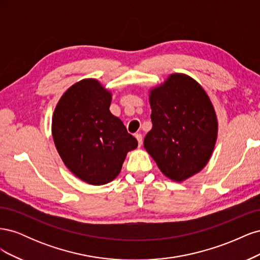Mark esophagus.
Masks as SVG:
<instances>
[{"instance_id":"34e87169","label":"esophagus","mask_w":260,"mask_h":260,"mask_svg":"<svg viewBox=\"0 0 260 260\" xmlns=\"http://www.w3.org/2000/svg\"><path fill=\"white\" fill-rule=\"evenodd\" d=\"M136 138H137V140H138V143H139V145H140V146L142 145V143H143V138H142V135H141V133H137V135H136Z\"/></svg>"}]
</instances>
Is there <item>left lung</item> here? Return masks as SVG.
Listing matches in <instances>:
<instances>
[{
    "label": "left lung",
    "mask_w": 260,
    "mask_h": 260,
    "mask_svg": "<svg viewBox=\"0 0 260 260\" xmlns=\"http://www.w3.org/2000/svg\"><path fill=\"white\" fill-rule=\"evenodd\" d=\"M153 128L144 147L162 174L181 182L206 166L218 135L207 93L190 76L172 74L149 91Z\"/></svg>",
    "instance_id": "left-lung-1"
}]
</instances>
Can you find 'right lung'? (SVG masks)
Segmentation results:
<instances>
[{
	"mask_svg": "<svg viewBox=\"0 0 260 260\" xmlns=\"http://www.w3.org/2000/svg\"><path fill=\"white\" fill-rule=\"evenodd\" d=\"M112 93L95 79H83L62 94L52 118L55 146L65 166L84 182L102 185L121 170L138 141L109 106Z\"/></svg>",
	"mask_w": 260,
	"mask_h": 260,
	"instance_id": "add662e5",
	"label": "right lung"
}]
</instances>
